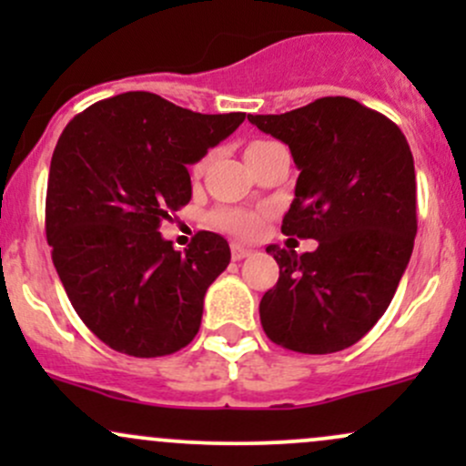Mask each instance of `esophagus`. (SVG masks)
<instances>
[{
  "label": "esophagus",
  "mask_w": 466,
  "mask_h": 466,
  "mask_svg": "<svg viewBox=\"0 0 466 466\" xmlns=\"http://www.w3.org/2000/svg\"><path fill=\"white\" fill-rule=\"evenodd\" d=\"M249 254H251V249H249V248H243V245H237V243L232 245V258H234V260H243V258H248Z\"/></svg>",
  "instance_id": "obj_1"
}]
</instances>
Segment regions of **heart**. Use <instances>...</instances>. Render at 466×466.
Listing matches in <instances>:
<instances>
[{
	"label": "heart",
	"mask_w": 466,
	"mask_h": 466,
	"mask_svg": "<svg viewBox=\"0 0 466 466\" xmlns=\"http://www.w3.org/2000/svg\"><path fill=\"white\" fill-rule=\"evenodd\" d=\"M203 164H206V159L195 166V173H199ZM210 221L218 228L238 234V237H251L260 228V217L251 210H243V208H218L210 215Z\"/></svg>",
	"instance_id": "heart-1"
}]
</instances>
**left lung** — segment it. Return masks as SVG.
Instances as JSON below:
<instances>
[{
  "mask_svg": "<svg viewBox=\"0 0 466 466\" xmlns=\"http://www.w3.org/2000/svg\"><path fill=\"white\" fill-rule=\"evenodd\" d=\"M248 120L289 144L300 168L282 232L318 240L300 256L267 248L280 278L260 300L263 330L302 355L349 349L386 313L414 249L410 144L390 117L346 96Z\"/></svg>",
  "mask_w": 466,
  "mask_h": 466,
  "instance_id": "left-lung-1",
  "label": "left lung"
}]
</instances>
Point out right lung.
Returning a JSON list of instances; mask_svg holds the SVG:
<instances>
[{
  "label": "right lung",
  "instance_id": "right-lung-1",
  "mask_svg": "<svg viewBox=\"0 0 466 466\" xmlns=\"http://www.w3.org/2000/svg\"><path fill=\"white\" fill-rule=\"evenodd\" d=\"M245 114H195L151 92L98 100L58 137L46 237L74 311L109 349L173 355L195 339L203 296L229 265L215 232L173 249L159 226L192 197L188 164L238 129Z\"/></svg>",
  "mask_w": 466,
  "mask_h": 466
}]
</instances>
